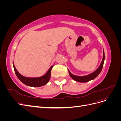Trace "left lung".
<instances>
[{
    "mask_svg": "<svg viewBox=\"0 0 121 121\" xmlns=\"http://www.w3.org/2000/svg\"><path fill=\"white\" fill-rule=\"evenodd\" d=\"M103 58H102V60L101 63V64L100 65V66L98 67V68L96 69L95 71H94L93 73H91V74L87 75V76H75L73 75L71 72L69 71V75L74 80H75V81L79 82H88L91 80H93L96 77L98 76V75L100 74V73L101 72L102 67H103L104 64V58H105V56H104V50H103Z\"/></svg>",
    "mask_w": 121,
    "mask_h": 121,
    "instance_id": "8db88e82",
    "label": "left lung"
}]
</instances>
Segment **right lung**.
Masks as SVG:
<instances>
[{
	"label": "right lung",
	"mask_w": 121,
	"mask_h": 121,
	"mask_svg": "<svg viewBox=\"0 0 121 121\" xmlns=\"http://www.w3.org/2000/svg\"><path fill=\"white\" fill-rule=\"evenodd\" d=\"M13 66L14 68V72L17 76V77L19 78L20 81L23 82L25 85L29 86L32 87H40L45 85L49 81L50 78V74L51 71L53 67V65L51 66V67L49 69L46 74L38 78H28L22 75H21L20 73L17 72V69L15 68V66L13 65Z\"/></svg>",
	"instance_id": "right-lung-1"
}]
</instances>
